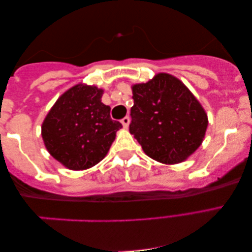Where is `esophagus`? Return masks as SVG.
Wrapping results in <instances>:
<instances>
[{
  "mask_svg": "<svg viewBox=\"0 0 252 252\" xmlns=\"http://www.w3.org/2000/svg\"><path fill=\"white\" fill-rule=\"evenodd\" d=\"M121 122H122V124H123L124 128H127V127L129 126V122H130V119H129V117H124Z\"/></svg>",
  "mask_w": 252,
  "mask_h": 252,
  "instance_id": "obj_1",
  "label": "esophagus"
}]
</instances>
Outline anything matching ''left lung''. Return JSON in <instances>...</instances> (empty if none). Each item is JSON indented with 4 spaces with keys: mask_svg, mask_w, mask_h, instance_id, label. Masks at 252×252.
Masks as SVG:
<instances>
[{
    "mask_svg": "<svg viewBox=\"0 0 252 252\" xmlns=\"http://www.w3.org/2000/svg\"><path fill=\"white\" fill-rule=\"evenodd\" d=\"M129 131L147 156L176 164L194 153L203 141L208 115L182 81L158 73L133 87Z\"/></svg>",
    "mask_w": 252,
    "mask_h": 252,
    "instance_id": "8db88e82",
    "label": "left lung"
}]
</instances>
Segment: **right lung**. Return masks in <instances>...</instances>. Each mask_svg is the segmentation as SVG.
<instances>
[{
  "mask_svg": "<svg viewBox=\"0 0 252 252\" xmlns=\"http://www.w3.org/2000/svg\"><path fill=\"white\" fill-rule=\"evenodd\" d=\"M104 90L76 85L61 94L44 118L41 134L49 153L70 170H87L108 153L122 124L101 102Z\"/></svg>",
  "mask_w": 252,
  "mask_h": 252,
  "instance_id": "add662e5",
  "label": "right lung"
}]
</instances>
